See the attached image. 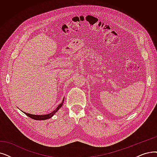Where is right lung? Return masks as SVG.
Returning <instances> with one entry per match:
<instances>
[{
  "mask_svg": "<svg viewBox=\"0 0 157 157\" xmlns=\"http://www.w3.org/2000/svg\"><path fill=\"white\" fill-rule=\"evenodd\" d=\"M63 101H64V98L62 101V103H61L58 107L54 110L53 112H52L51 113H49V114H46V115H33V114H30V113H25L24 112H23L26 115H28V117H29L30 118L33 119H35V120H38V121H41V120H46V119H48L51 118L53 115L56 113V112L59 110V109L62 106L63 103Z\"/></svg>",
  "mask_w": 157,
  "mask_h": 157,
  "instance_id": "1",
  "label": "right lung"
}]
</instances>
